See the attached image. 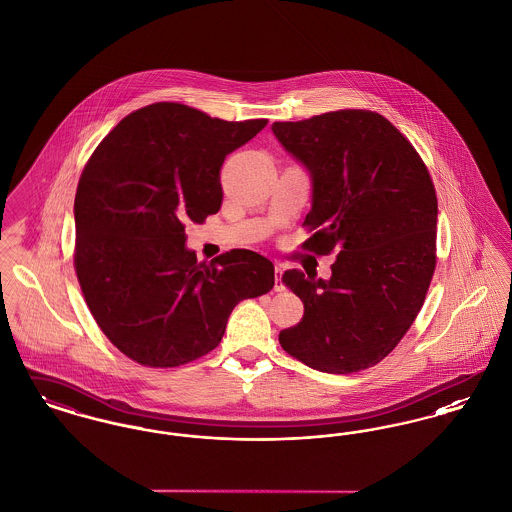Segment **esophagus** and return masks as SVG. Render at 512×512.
<instances>
[{
	"instance_id": "1",
	"label": "esophagus",
	"mask_w": 512,
	"mask_h": 512,
	"mask_svg": "<svg viewBox=\"0 0 512 512\" xmlns=\"http://www.w3.org/2000/svg\"><path fill=\"white\" fill-rule=\"evenodd\" d=\"M282 272H284V267H282V265H276V267H274V292H284Z\"/></svg>"
}]
</instances>
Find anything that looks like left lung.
Returning a JSON list of instances; mask_svg holds the SVG:
<instances>
[{
	"label": "left lung",
	"instance_id": "1",
	"mask_svg": "<svg viewBox=\"0 0 512 512\" xmlns=\"http://www.w3.org/2000/svg\"><path fill=\"white\" fill-rule=\"evenodd\" d=\"M282 147L309 172L313 199L303 247L338 249L328 280L282 276L305 307L278 340L320 372L380 363L407 334L436 268L438 199L420 155L378 113L345 109L274 122Z\"/></svg>",
	"mask_w": 512,
	"mask_h": 512
}]
</instances>
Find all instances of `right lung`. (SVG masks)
Instances as JSON below:
<instances>
[{"mask_svg":"<svg viewBox=\"0 0 512 512\" xmlns=\"http://www.w3.org/2000/svg\"><path fill=\"white\" fill-rule=\"evenodd\" d=\"M267 122L153 103L90 157L74 197V268L99 328L132 361L167 368L207 355L234 307L272 290L267 257L234 249L199 263L184 230L219 211L226 155Z\"/></svg>","mask_w":512,"mask_h":512,"instance_id":"1","label":"right lung"}]
</instances>
